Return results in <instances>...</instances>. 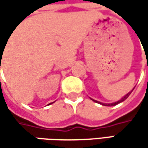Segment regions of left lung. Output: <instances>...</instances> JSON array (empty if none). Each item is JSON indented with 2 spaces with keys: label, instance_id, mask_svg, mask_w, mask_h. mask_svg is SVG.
Wrapping results in <instances>:
<instances>
[{
  "label": "left lung",
  "instance_id": "1",
  "mask_svg": "<svg viewBox=\"0 0 148 148\" xmlns=\"http://www.w3.org/2000/svg\"><path fill=\"white\" fill-rule=\"evenodd\" d=\"M133 90H132V91H133ZM132 91H131V92H130L129 93H127V94H126V95H125L123 98H122V99H121L120 100H118L117 102H115V103H106V104H105V103H103V105H104V106H115V105H116V104H118V103H122V102H123L125 99H128V97L130 95V93L132 92ZM93 101H95L96 103L98 102V101H96V100H93Z\"/></svg>",
  "mask_w": 148,
  "mask_h": 148
}]
</instances>
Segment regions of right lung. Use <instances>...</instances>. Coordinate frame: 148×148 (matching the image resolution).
Masks as SVG:
<instances>
[{
  "label": "right lung",
  "instance_id": "obj_1",
  "mask_svg": "<svg viewBox=\"0 0 148 148\" xmlns=\"http://www.w3.org/2000/svg\"><path fill=\"white\" fill-rule=\"evenodd\" d=\"M0 63H1V62H0Z\"/></svg>",
  "mask_w": 148,
  "mask_h": 148
}]
</instances>
